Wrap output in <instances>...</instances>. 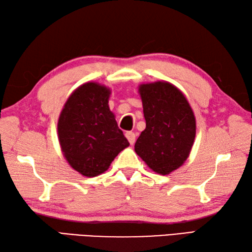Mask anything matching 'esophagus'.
I'll list each match as a JSON object with an SVG mask.
<instances>
[{
    "label": "esophagus",
    "mask_w": 252,
    "mask_h": 252,
    "mask_svg": "<svg viewBox=\"0 0 252 252\" xmlns=\"http://www.w3.org/2000/svg\"><path fill=\"white\" fill-rule=\"evenodd\" d=\"M126 137L127 138V141H129V143L131 144V145H133V144L135 143V134L133 132H126Z\"/></svg>",
    "instance_id": "1"
}]
</instances>
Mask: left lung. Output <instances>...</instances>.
<instances>
[{"label": "left lung", "mask_w": 252, "mask_h": 252, "mask_svg": "<svg viewBox=\"0 0 252 252\" xmlns=\"http://www.w3.org/2000/svg\"><path fill=\"white\" fill-rule=\"evenodd\" d=\"M146 127L134 151L154 172L168 175L189 158L196 136L194 111L182 91L167 81L138 85Z\"/></svg>", "instance_id": "8db88e82"}]
</instances>
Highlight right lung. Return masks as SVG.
<instances>
[{"mask_svg":"<svg viewBox=\"0 0 252 252\" xmlns=\"http://www.w3.org/2000/svg\"><path fill=\"white\" fill-rule=\"evenodd\" d=\"M110 88L87 82L69 96L57 122V135L66 161L88 178L108 170L118 154L130 145L109 108Z\"/></svg>","mask_w":252,"mask_h":252,"instance_id":"right-lung-1","label":"right lung"}]
</instances>
